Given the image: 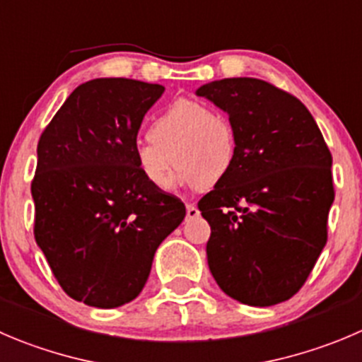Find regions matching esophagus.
<instances>
[{"instance_id":"esophagus-1","label":"esophagus","mask_w":362,"mask_h":362,"mask_svg":"<svg viewBox=\"0 0 362 362\" xmlns=\"http://www.w3.org/2000/svg\"><path fill=\"white\" fill-rule=\"evenodd\" d=\"M199 216V209H197V206H194V204H187V218L190 220V218H197Z\"/></svg>"}]
</instances>
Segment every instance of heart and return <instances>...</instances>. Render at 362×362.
<instances>
[{"label":"heart","mask_w":362,"mask_h":362,"mask_svg":"<svg viewBox=\"0 0 362 362\" xmlns=\"http://www.w3.org/2000/svg\"><path fill=\"white\" fill-rule=\"evenodd\" d=\"M235 126L223 113L195 99H179L149 127V140L135 147L140 174L156 190H167L179 167V183L211 188L236 163Z\"/></svg>","instance_id":"b5f03b06"}]
</instances>
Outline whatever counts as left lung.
<instances>
[{
  "label": "left lung",
  "mask_w": 362,
  "mask_h": 362,
  "mask_svg": "<svg viewBox=\"0 0 362 362\" xmlns=\"http://www.w3.org/2000/svg\"><path fill=\"white\" fill-rule=\"evenodd\" d=\"M229 115L236 163L199 201L211 227L208 264L230 298L268 308L293 297L327 243L332 156L309 110L256 78L195 90Z\"/></svg>",
  "instance_id": "obj_1"
}]
</instances>
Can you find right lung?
<instances>
[{
  "label": "right lung",
  "mask_w": 362,
  "mask_h": 362,
  "mask_svg": "<svg viewBox=\"0 0 362 362\" xmlns=\"http://www.w3.org/2000/svg\"><path fill=\"white\" fill-rule=\"evenodd\" d=\"M165 87L98 78L76 88L37 146L35 242L62 290L92 308L132 302L187 209L140 174L136 135Z\"/></svg>",
  "instance_id": "right-lung-1"
}]
</instances>
